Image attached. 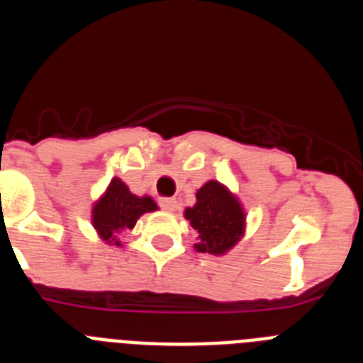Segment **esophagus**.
<instances>
[{"label": "esophagus", "instance_id": "esophagus-1", "mask_svg": "<svg viewBox=\"0 0 363 363\" xmlns=\"http://www.w3.org/2000/svg\"><path fill=\"white\" fill-rule=\"evenodd\" d=\"M160 205H162V209L165 211H174L176 200H172V198H160Z\"/></svg>", "mask_w": 363, "mask_h": 363}]
</instances>
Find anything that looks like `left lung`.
I'll use <instances>...</instances> for the list:
<instances>
[{
  "label": "left lung",
  "mask_w": 363,
  "mask_h": 363,
  "mask_svg": "<svg viewBox=\"0 0 363 363\" xmlns=\"http://www.w3.org/2000/svg\"><path fill=\"white\" fill-rule=\"evenodd\" d=\"M185 218L198 233V252L220 256L230 251L245 233V213L233 192L211 179L196 192V203L185 209Z\"/></svg>",
  "instance_id": "1"
}]
</instances>
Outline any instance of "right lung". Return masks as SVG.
<instances>
[{"label":"right lung","instance_id":"right-lung-1","mask_svg":"<svg viewBox=\"0 0 363 363\" xmlns=\"http://www.w3.org/2000/svg\"><path fill=\"white\" fill-rule=\"evenodd\" d=\"M158 209L150 196H136L120 178H112L108 187L92 207V225L108 245L120 247L118 234L134 229L138 218Z\"/></svg>","mask_w":363,"mask_h":363}]
</instances>
